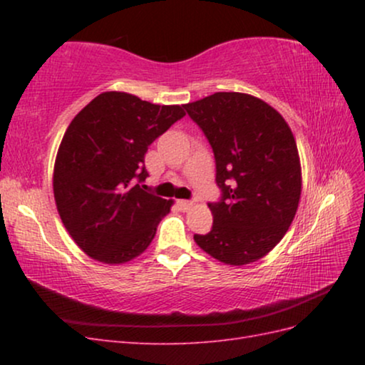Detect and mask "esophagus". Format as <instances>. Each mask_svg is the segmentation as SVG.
I'll return each mask as SVG.
<instances>
[{
    "label": "esophagus",
    "mask_w": 365,
    "mask_h": 365,
    "mask_svg": "<svg viewBox=\"0 0 365 365\" xmlns=\"http://www.w3.org/2000/svg\"><path fill=\"white\" fill-rule=\"evenodd\" d=\"M176 205H178V208L181 210V212H187L192 207V202L190 201H185V200H178L176 201Z\"/></svg>",
    "instance_id": "esophagus-1"
}]
</instances>
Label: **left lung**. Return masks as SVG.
I'll return each instance as SVG.
<instances>
[{"instance_id":"obj_1","label":"left lung","mask_w":365,"mask_h":365,"mask_svg":"<svg viewBox=\"0 0 365 365\" xmlns=\"http://www.w3.org/2000/svg\"><path fill=\"white\" fill-rule=\"evenodd\" d=\"M215 153L220 197L213 227L193 239L227 264L262 259L279 244L302 193L297 143L284 118L257 97L215 93L184 105Z\"/></svg>"}]
</instances>
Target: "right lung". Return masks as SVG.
Returning a JSON list of instances; mask_svg holds the SVG:
<instances>
[{
    "instance_id": "obj_1",
    "label": "right lung",
    "mask_w": 365,
    "mask_h": 365,
    "mask_svg": "<svg viewBox=\"0 0 365 365\" xmlns=\"http://www.w3.org/2000/svg\"><path fill=\"white\" fill-rule=\"evenodd\" d=\"M184 106L137 96H97L70 123L54 163L53 190L70 236L102 263H125L145 251L172 201L146 190L145 155Z\"/></svg>"
}]
</instances>
